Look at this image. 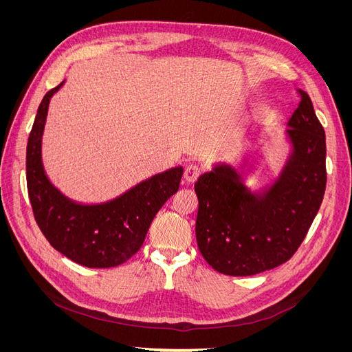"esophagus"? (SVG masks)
I'll return each mask as SVG.
<instances>
[{
  "mask_svg": "<svg viewBox=\"0 0 352 352\" xmlns=\"http://www.w3.org/2000/svg\"><path fill=\"white\" fill-rule=\"evenodd\" d=\"M201 173H202V170H201L199 166L189 163V164H186V167L184 170V179L186 180L188 184H194L195 180L199 177Z\"/></svg>",
  "mask_w": 352,
  "mask_h": 352,
  "instance_id": "1",
  "label": "esophagus"
}]
</instances>
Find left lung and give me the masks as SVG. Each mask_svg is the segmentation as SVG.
<instances>
[{
	"instance_id": "8db88e82",
	"label": "left lung",
	"mask_w": 352,
	"mask_h": 352,
	"mask_svg": "<svg viewBox=\"0 0 352 352\" xmlns=\"http://www.w3.org/2000/svg\"><path fill=\"white\" fill-rule=\"evenodd\" d=\"M286 129L292 151L278 180L263 194L243 185L229 164L195 184L199 252L212 269L252 276L278 267L300 248L326 189V136L304 91Z\"/></svg>"
}]
</instances>
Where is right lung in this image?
Segmentation results:
<instances>
[{"label": "right lung", "mask_w": 352, "mask_h": 352, "mask_svg": "<svg viewBox=\"0 0 352 352\" xmlns=\"http://www.w3.org/2000/svg\"><path fill=\"white\" fill-rule=\"evenodd\" d=\"M63 83L42 98L28 140L26 180L30 206L52 248L85 267H116L140 251L158 210L177 192L184 168L175 167L158 173L104 204L83 206L63 195L45 176L41 158L48 104Z\"/></svg>", "instance_id": "obj_1"}]
</instances>
